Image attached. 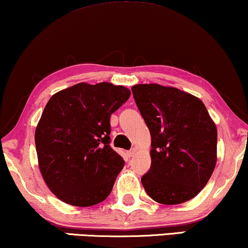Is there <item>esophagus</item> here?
<instances>
[{
  "instance_id": "obj_1",
  "label": "esophagus",
  "mask_w": 248,
  "mask_h": 248,
  "mask_svg": "<svg viewBox=\"0 0 248 248\" xmlns=\"http://www.w3.org/2000/svg\"><path fill=\"white\" fill-rule=\"evenodd\" d=\"M136 153H137V149H136V148H133V149H131V151L127 152L126 154H127V156L131 157V156H133V155L136 154Z\"/></svg>"
}]
</instances>
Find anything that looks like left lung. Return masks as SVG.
I'll use <instances>...</instances> for the list:
<instances>
[{
	"instance_id": "1",
	"label": "left lung",
	"mask_w": 248,
	"mask_h": 248,
	"mask_svg": "<svg viewBox=\"0 0 248 248\" xmlns=\"http://www.w3.org/2000/svg\"><path fill=\"white\" fill-rule=\"evenodd\" d=\"M132 93L152 137L141 183L162 204L186 202L206 186L217 161V129L199 97L176 87L139 84Z\"/></svg>"
}]
</instances>
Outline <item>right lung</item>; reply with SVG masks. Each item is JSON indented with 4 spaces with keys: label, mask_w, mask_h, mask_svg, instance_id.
<instances>
[{
    "label": "right lung",
    "mask_w": 248,
    "mask_h": 248,
    "mask_svg": "<svg viewBox=\"0 0 248 248\" xmlns=\"http://www.w3.org/2000/svg\"><path fill=\"white\" fill-rule=\"evenodd\" d=\"M131 91L79 82L50 97L35 129L39 169L63 202L90 207L111 192L124 160L110 147V116Z\"/></svg>",
    "instance_id": "right-lung-1"
}]
</instances>
